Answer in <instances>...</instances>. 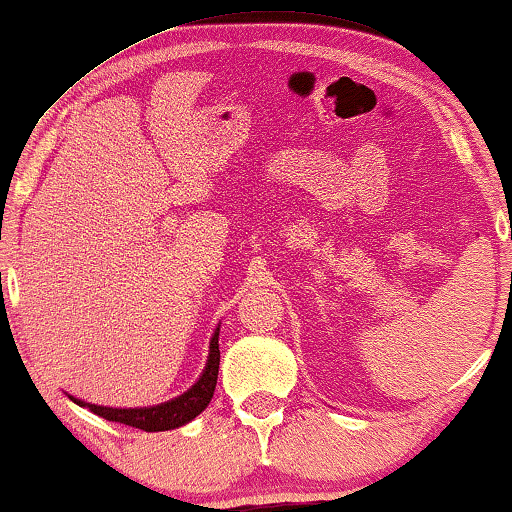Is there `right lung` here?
I'll use <instances>...</instances> for the list:
<instances>
[{
    "instance_id": "obj_1",
    "label": "right lung",
    "mask_w": 512,
    "mask_h": 512,
    "mask_svg": "<svg viewBox=\"0 0 512 512\" xmlns=\"http://www.w3.org/2000/svg\"><path fill=\"white\" fill-rule=\"evenodd\" d=\"M217 373H219V327L210 338L206 368H203L199 380H196L185 393H180L178 398H171L167 403H160L153 407H102V405L84 403V400L73 398V396H70V400L80 407H89L93 414H98L107 421L125 423V426H132L146 432L174 430V428L185 426V423H190L203 410H206L208 403L212 400V393H215V387H217Z\"/></svg>"
}]
</instances>
